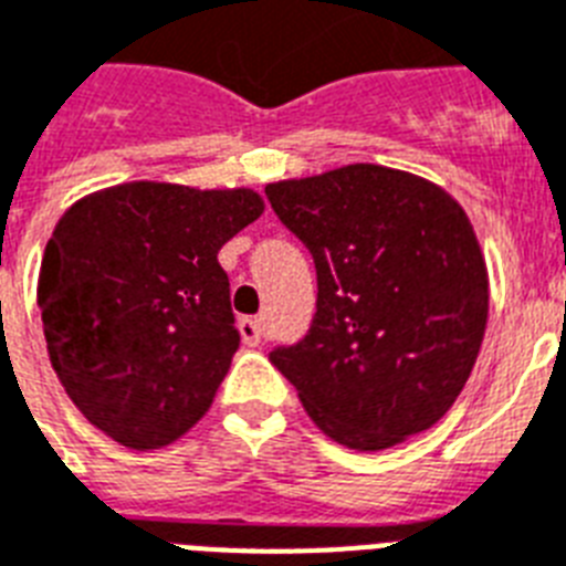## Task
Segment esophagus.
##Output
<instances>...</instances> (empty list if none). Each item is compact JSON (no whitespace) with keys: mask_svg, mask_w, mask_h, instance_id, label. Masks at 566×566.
Segmentation results:
<instances>
[{"mask_svg":"<svg viewBox=\"0 0 566 566\" xmlns=\"http://www.w3.org/2000/svg\"><path fill=\"white\" fill-rule=\"evenodd\" d=\"M239 333L248 347H256L262 342V327L256 318H239Z\"/></svg>","mask_w":566,"mask_h":566,"instance_id":"34e87169","label":"esophagus"}]
</instances>
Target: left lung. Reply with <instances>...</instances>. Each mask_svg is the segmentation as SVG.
Segmentation results:
<instances>
[{"instance_id":"obj_1","label":"left lung","mask_w":566,"mask_h":566,"mask_svg":"<svg viewBox=\"0 0 566 566\" xmlns=\"http://www.w3.org/2000/svg\"><path fill=\"white\" fill-rule=\"evenodd\" d=\"M265 196L318 271L310 333L271 354L312 423L359 453L436 427L476 365L491 301L462 205L374 163L274 180Z\"/></svg>"}]
</instances>
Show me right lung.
<instances>
[{
	"label": "right lung",
	"mask_w": 566,
	"mask_h": 566,
	"mask_svg": "<svg viewBox=\"0 0 566 566\" xmlns=\"http://www.w3.org/2000/svg\"><path fill=\"white\" fill-rule=\"evenodd\" d=\"M262 210L248 187L130 180L57 219L38 280L49 361L116 444L160 450L210 411L239 347L219 251Z\"/></svg>",
	"instance_id": "add662e5"
}]
</instances>
